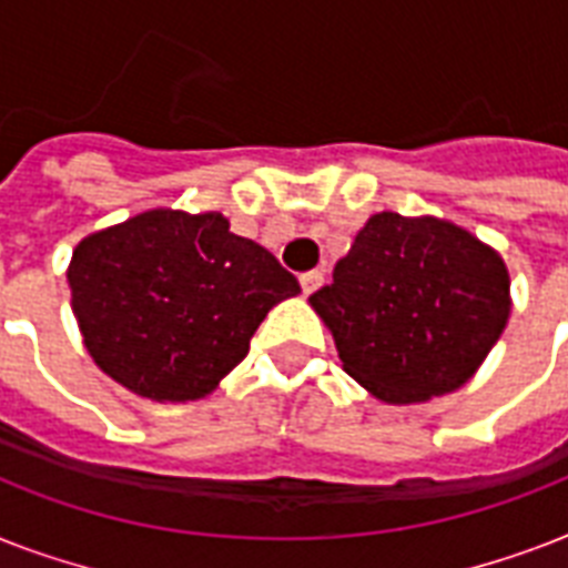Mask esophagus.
<instances>
[{
    "label": "esophagus",
    "instance_id": "34e87169",
    "mask_svg": "<svg viewBox=\"0 0 568 568\" xmlns=\"http://www.w3.org/2000/svg\"><path fill=\"white\" fill-rule=\"evenodd\" d=\"M321 283H324V274H321V271H306V274H301L303 294H312L315 288H321Z\"/></svg>",
    "mask_w": 568,
    "mask_h": 568
}]
</instances>
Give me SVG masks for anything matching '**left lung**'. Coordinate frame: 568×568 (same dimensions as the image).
<instances>
[{
  "label": "left lung",
  "mask_w": 568,
  "mask_h": 568,
  "mask_svg": "<svg viewBox=\"0 0 568 568\" xmlns=\"http://www.w3.org/2000/svg\"><path fill=\"white\" fill-rule=\"evenodd\" d=\"M310 303L356 383L413 404L477 372L510 315V276L498 253L454 223L379 212Z\"/></svg>",
  "instance_id": "8db88e82"
}]
</instances>
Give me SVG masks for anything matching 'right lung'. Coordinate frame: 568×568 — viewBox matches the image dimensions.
Segmentation results:
<instances>
[{"label":"right lung","instance_id":"right-lung-1","mask_svg":"<svg viewBox=\"0 0 568 568\" xmlns=\"http://www.w3.org/2000/svg\"><path fill=\"white\" fill-rule=\"evenodd\" d=\"M67 280L93 363L153 400L209 395L247 356L271 306L301 292L223 214L171 209L88 235Z\"/></svg>","mask_w":568,"mask_h":568}]
</instances>
